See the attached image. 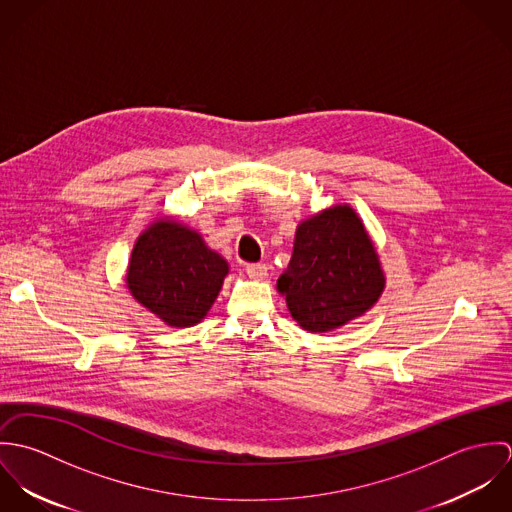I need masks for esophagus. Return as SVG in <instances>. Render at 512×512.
<instances>
[{
	"mask_svg": "<svg viewBox=\"0 0 512 512\" xmlns=\"http://www.w3.org/2000/svg\"><path fill=\"white\" fill-rule=\"evenodd\" d=\"M246 274H248L252 280L260 282V280L266 278L268 266H266V264H248V266H246Z\"/></svg>",
	"mask_w": 512,
	"mask_h": 512,
	"instance_id": "obj_1",
	"label": "esophagus"
}]
</instances>
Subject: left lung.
I'll list each match as a JSON object with an SVG mask.
<instances>
[{
	"mask_svg": "<svg viewBox=\"0 0 512 512\" xmlns=\"http://www.w3.org/2000/svg\"><path fill=\"white\" fill-rule=\"evenodd\" d=\"M384 272L363 220L335 205L295 230L293 254L278 280L293 319L309 333H327L366 313L384 292Z\"/></svg>",
	"mask_w": 512,
	"mask_h": 512,
	"instance_id": "obj_1",
	"label": "left lung"
}]
</instances>
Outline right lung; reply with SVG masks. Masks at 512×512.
Masks as SVG:
<instances>
[{
    "mask_svg": "<svg viewBox=\"0 0 512 512\" xmlns=\"http://www.w3.org/2000/svg\"><path fill=\"white\" fill-rule=\"evenodd\" d=\"M226 274V260L197 230L161 217L138 236L126 284L163 323L181 329L207 317Z\"/></svg>",
    "mask_w": 512,
    "mask_h": 512,
    "instance_id": "1",
    "label": "right lung"
}]
</instances>
